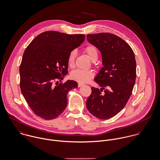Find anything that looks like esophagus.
<instances>
[{
  "mask_svg": "<svg viewBox=\"0 0 160 160\" xmlns=\"http://www.w3.org/2000/svg\"><path fill=\"white\" fill-rule=\"evenodd\" d=\"M83 85H84V84H82V83H79V84H78V87H81V86H82Z\"/></svg>",
  "mask_w": 160,
  "mask_h": 160,
  "instance_id": "34e87169",
  "label": "esophagus"
}]
</instances>
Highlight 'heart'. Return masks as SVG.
Returning <instances> with one entry per match:
<instances>
[{
	"label": "heart",
	"instance_id": "1",
	"mask_svg": "<svg viewBox=\"0 0 160 160\" xmlns=\"http://www.w3.org/2000/svg\"><path fill=\"white\" fill-rule=\"evenodd\" d=\"M85 51L88 56L92 61L97 60L98 57V52L97 48L92 45H89L85 49ZM76 56V51H72L68 57V65L70 67H73L74 65V60ZM94 75V73L92 70H83L81 69H76L73 70L70 74L71 78L79 82L85 83L88 81Z\"/></svg>",
	"mask_w": 160,
	"mask_h": 160
}]
</instances>
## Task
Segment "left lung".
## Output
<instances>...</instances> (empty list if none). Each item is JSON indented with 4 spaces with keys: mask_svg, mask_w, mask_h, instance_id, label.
Segmentation results:
<instances>
[{
    "mask_svg": "<svg viewBox=\"0 0 160 160\" xmlns=\"http://www.w3.org/2000/svg\"><path fill=\"white\" fill-rule=\"evenodd\" d=\"M88 42L101 52L103 67L94 80L101 88L92 87L86 107L93 116L111 118L128 101L135 84L136 62L130 45L109 33L88 34Z\"/></svg>",
    "mask_w": 160,
    "mask_h": 160,
    "instance_id": "left-lung-1",
    "label": "left lung"
}]
</instances>
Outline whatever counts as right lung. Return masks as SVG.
<instances>
[{"label":"right lung","mask_w":160,"mask_h":160,"mask_svg":"<svg viewBox=\"0 0 160 160\" xmlns=\"http://www.w3.org/2000/svg\"><path fill=\"white\" fill-rule=\"evenodd\" d=\"M84 35H68L56 31L44 32L26 49L19 67L21 92L33 112L45 120L60 116L67 106L69 91L78 83L67 80L53 84L68 74V57L79 46Z\"/></svg>","instance_id":"add662e5"}]
</instances>
